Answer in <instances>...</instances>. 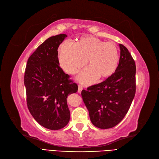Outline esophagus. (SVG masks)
<instances>
[{"label": "esophagus", "instance_id": "1", "mask_svg": "<svg viewBox=\"0 0 159 159\" xmlns=\"http://www.w3.org/2000/svg\"><path fill=\"white\" fill-rule=\"evenodd\" d=\"M83 90V88L82 86H80V85H79L78 86V92L79 93H81L82 92V90Z\"/></svg>", "mask_w": 159, "mask_h": 159}]
</instances>
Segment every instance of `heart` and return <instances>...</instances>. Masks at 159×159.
Instances as JSON below:
<instances>
[{"instance_id":"obj_1","label":"heart","mask_w":159,"mask_h":159,"mask_svg":"<svg viewBox=\"0 0 159 159\" xmlns=\"http://www.w3.org/2000/svg\"><path fill=\"white\" fill-rule=\"evenodd\" d=\"M57 55L61 67L70 74L79 71L88 61L90 66L77 76L84 84L93 83L99 76H111L119 61V50L114 42H105L92 36L81 38L74 44L63 42L58 48Z\"/></svg>"}]
</instances>
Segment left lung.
Returning <instances> with one entry per match:
<instances>
[{
    "mask_svg": "<svg viewBox=\"0 0 159 159\" xmlns=\"http://www.w3.org/2000/svg\"><path fill=\"white\" fill-rule=\"evenodd\" d=\"M120 59L113 74L98 84L82 91L92 124L109 129L122 121L135 94V61L125 46L119 44Z\"/></svg>",
    "mask_w": 159,
    "mask_h": 159,
    "instance_id": "8db88e82",
    "label": "left lung"
}]
</instances>
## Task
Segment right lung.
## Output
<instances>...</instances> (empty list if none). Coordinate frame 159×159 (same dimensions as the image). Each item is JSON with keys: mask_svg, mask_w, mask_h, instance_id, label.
<instances>
[{"mask_svg": "<svg viewBox=\"0 0 159 159\" xmlns=\"http://www.w3.org/2000/svg\"><path fill=\"white\" fill-rule=\"evenodd\" d=\"M67 36L61 34L46 40L30 57L25 71L28 109L40 125L51 130L67 125L70 119L67 96L78 90L58 59V48Z\"/></svg>", "mask_w": 159, "mask_h": 159, "instance_id": "right-lung-1", "label": "right lung"}]
</instances>
